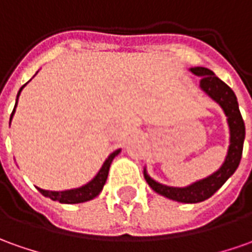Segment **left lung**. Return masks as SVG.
<instances>
[{"mask_svg": "<svg viewBox=\"0 0 252 252\" xmlns=\"http://www.w3.org/2000/svg\"><path fill=\"white\" fill-rule=\"evenodd\" d=\"M189 70L194 76L201 77L200 88L204 91L212 100H215L220 104L225 116L227 117L230 139H229L226 158L218 171H215L210 176L200 179L197 182L189 185V186H185V188H174V186L160 184L153 178H150L146 168L143 169V175H145V179L149 186L156 193L161 194L164 197L171 198L174 201L193 204V203H200V201H204L207 198L211 197L212 194L233 175L234 171L240 164L241 155H243L246 126H244V121H243L241 113L239 110L237 97L234 95L233 91L230 90V87H227L222 80H220L210 68L191 67Z\"/></svg>", "mask_w": 252, "mask_h": 252, "instance_id": "1", "label": "left lung"}]
</instances>
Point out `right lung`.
Masks as SVG:
<instances>
[{"instance_id": "add662e5", "label": "right lung", "mask_w": 252, "mask_h": 252, "mask_svg": "<svg viewBox=\"0 0 252 252\" xmlns=\"http://www.w3.org/2000/svg\"><path fill=\"white\" fill-rule=\"evenodd\" d=\"M25 85L19 90L18 96H16V104H18L19 95H20L22 90L25 88ZM16 104H15L13 112H12L11 114V120L12 117H13V114H15ZM120 152H121V149L114 150L112 155L106 158V161L103 162L102 168L99 169V172L95 175V178H94L92 181H90L88 184H85L84 186H81V188H76V189H70V190H62V191L44 190V189H40V188H37V189H38L41 194H44L45 197H49L51 200H54V201H59V203H63V204H77V203H85V201H90V200H92V198L96 197L97 194L102 191L104 184H106L107 175H109V169H110V165H112L113 158L119 155Z\"/></svg>"}]
</instances>
